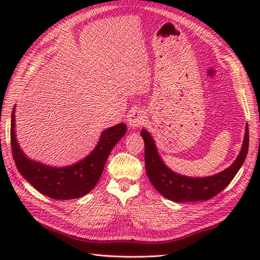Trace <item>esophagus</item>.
Returning <instances> with one entry per match:
<instances>
[{
    "instance_id": "obj_1",
    "label": "esophagus",
    "mask_w": 260,
    "mask_h": 260,
    "mask_svg": "<svg viewBox=\"0 0 260 260\" xmlns=\"http://www.w3.org/2000/svg\"><path fill=\"white\" fill-rule=\"evenodd\" d=\"M128 125L131 127H133V128H137V127L142 126L144 124L145 121V116L144 113L142 112L140 109H134L129 112L128 114Z\"/></svg>"
}]
</instances>
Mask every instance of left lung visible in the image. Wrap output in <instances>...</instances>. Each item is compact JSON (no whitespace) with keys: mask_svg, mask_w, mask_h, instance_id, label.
I'll return each mask as SVG.
<instances>
[{"mask_svg":"<svg viewBox=\"0 0 260 260\" xmlns=\"http://www.w3.org/2000/svg\"><path fill=\"white\" fill-rule=\"evenodd\" d=\"M141 135L144 140L145 169L148 179L163 197L175 202L204 201L217 196L235 178L245 162L249 146V131L247 125L240 154L231 167L208 178H187L176 174L165 167L148 132L143 129Z\"/></svg>","mask_w":260,"mask_h":260,"instance_id":"obj_1","label":"left lung"}]
</instances>
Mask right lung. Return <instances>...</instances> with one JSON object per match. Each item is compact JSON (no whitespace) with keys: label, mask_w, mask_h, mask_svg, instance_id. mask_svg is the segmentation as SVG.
Instances as JSON below:
<instances>
[{"label":"right lung","mask_w":260,"mask_h":260,"mask_svg":"<svg viewBox=\"0 0 260 260\" xmlns=\"http://www.w3.org/2000/svg\"><path fill=\"white\" fill-rule=\"evenodd\" d=\"M14 108L11 116V150L21 175L36 189L56 200H69L87 194L97 184L113 147L126 133V125L118 124L104 131L89 156L68 168H50L27 158L15 140Z\"/></svg>","instance_id":"add662e5"}]
</instances>
